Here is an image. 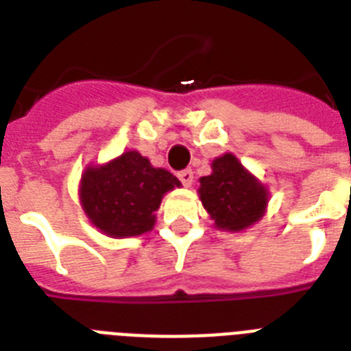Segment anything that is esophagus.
<instances>
[{
    "label": "esophagus",
    "mask_w": 351,
    "mask_h": 351,
    "mask_svg": "<svg viewBox=\"0 0 351 351\" xmlns=\"http://www.w3.org/2000/svg\"><path fill=\"white\" fill-rule=\"evenodd\" d=\"M178 178L186 187H189L193 184V171L191 169H184L178 173Z\"/></svg>",
    "instance_id": "34e87169"
}]
</instances>
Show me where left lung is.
<instances>
[{"label": "left lung", "instance_id": "obj_1", "mask_svg": "<svg viewBox=\"0 0 351 351\" xmlns=\"http://www.w3.org/2000/svg\"><path fill=\"white\" fill-rule=\"evenodd\" d=\"M198 182V197L217 230L239 233L256 224L266 213L267 187L233 153L215 158L211 175Z\"/></svg>", "mask_w": 351, "mask_h": 351}]
</instances>
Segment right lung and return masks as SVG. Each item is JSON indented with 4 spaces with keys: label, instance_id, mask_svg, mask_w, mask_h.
Masks as SVG:
<instances>
[{
    "label": "right lung",
    "instance_id": "1",
    "mask_svg": "<svg viewBox=\"0 0 351 351\" xmlns=\"http://www.w3.org/2000/svg\"><path fill=\"white\" fill-rule=\"evenodd\" d=\"M180 186L169 171L153 167L131 149L106 164L87 165L78 195L96 230L111 239H127L153 230L164 195Z\"/></svg>",
    "mask_w": 351,
    "mask_h": 351
}]
</instances>
